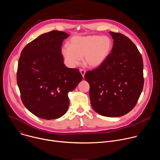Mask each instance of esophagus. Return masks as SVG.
Returning <instances> with one entry per match:
<instances>
[{"instance_id":"1","label":"esophagus","mask_w":160,"mask_h":160,"mask_svg":"<svg viewBox=\"0 0 160 160\" xmlns=\"http://www.w3.org/2000/svg\"><path fill=\"white\" fill-rule=\"evenodd\" d=\"M80 73H81V75H82L83 78H84V75H85V70H83V69H80Z\"/></svg>"}]
</instances>
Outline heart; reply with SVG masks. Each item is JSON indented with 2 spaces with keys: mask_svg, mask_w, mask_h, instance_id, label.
Wrapping results in <instances>:
<instances>
[{
  "mask_svg": "<svg viewBox=\"0 0 160 160\" xmlns=\"http://www.w3.org/2000/svg\"><path fill=\"white\" fill-rule=\"evenodd\" d=\"M112 47V40L108 36H75L70 40V46L62 47V53L70 66L78 65L83 57L86 66L97 68L106 59Z\"/></svg>",
  "mask_w": 160,
  "mask_h": 160,
  "instance_id": "obj_1",
  "label": "heart"
}]
</instances>
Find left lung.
I'll return each instance as SVG.
<instances>
[{
  "instance_id": "left-lung-1",
  "label": "left lung",
  "mask_w": 160,
  "mask_h": 160,
  "mask_svg": "<svg viewBox=\"0 0 160 160\" xmlns=\"http://www.w3.org/2000/svg\"><path fill=\"white\" fill-rule=\"evenodd\" d=\"M111 53L98 68L85 74L94 110L108 117L126 115L136 105L144 86L143 61L136 45L125 35L110 32Z\"/></svg>"
}]
</instances>
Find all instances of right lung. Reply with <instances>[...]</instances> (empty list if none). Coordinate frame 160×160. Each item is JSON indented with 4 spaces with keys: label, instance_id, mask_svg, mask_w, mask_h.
<instances>
[{
    "label": "right lung",
    "instance_id": "obj_1",
    "mask_svg": "<svg viewBox=\"0 0 160 160\" xmlns=\"http://www.w3.org/2000/svg\"><path fill=\"white\" fill-rule=\"evenodd\" d=\"M70 36L53 30L40 35L21 52L17 83L21 101L34 115L45 120L57 119L66 112L68 94L82 80L77 68L64 64L63 40Z\"/></svg>",
    "mask_w": 160,
    "mask_h": 160
}]
</instances>
